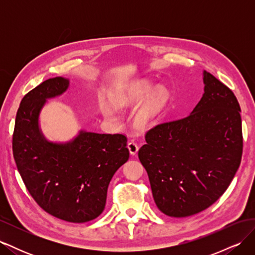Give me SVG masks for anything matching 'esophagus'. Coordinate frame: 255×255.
Here are the masks:
<instances>
[{
	"instance_id": "esophagus-1",
	"label": "esophagus",
	"mask_w": 255,
	"mask_h": 255,
	"mask_svg": "<svg viewBox=\"0 0 255 255\" xmlns=\"http://www.w3.org/2000/svg\"><path fill=\"white\" fill-rule=\"evenodd\" d=\"M128 148L129 150V153L132 154V155H135V154H137L138 149H139V146H138V144L134 140H130L128 143Z\"/></svg>"
}]
</instances>
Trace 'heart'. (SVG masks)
Returning a JSON list of instances; mask_svg holds the SVG:
<instances>
[{
    "label": "heart",
    "instance_id": "heart-1",
    "mask_svg": "<svg viewBox=\"0 0 255 255\" xmlns=\"http://www.w3.org/2000/svg\"><path fill=\"white\" fill-rule=\"evenodd\" d=\"M151 87L152 86L150 83H139L135 85L129 92L128 100H130V101H142L148 96ZM167 99L168 92L163 87H157L151 92V95L145 100L143 106L141 107L139 115H138V120L141 125H146V123H149L156 117L161 110L164 109ZM102 112L106 116L113 115V109L111 106H102Z\"/></svg>",
    "mask_w": 255,
    "mask_h": 255
}]
</instances>
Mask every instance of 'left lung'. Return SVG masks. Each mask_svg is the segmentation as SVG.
<instances>
[{"label": "left lung", "mask_w": 255, "mask_h": 255, "mask_svg": "<svg viewBox=\"0 0 255 255\" xmlns=\"http://www.w3.org/2000/svg\"><path fill=\"white\" fill-rule=\"evenodd\" d=\"M204 94L182 119L145 133L138 157L145 168L160 212L188 217L225 194L241 165V106L233 91L206 71Z\"/></svg>", "instance_id": "left-lung-1"}]
</instances>
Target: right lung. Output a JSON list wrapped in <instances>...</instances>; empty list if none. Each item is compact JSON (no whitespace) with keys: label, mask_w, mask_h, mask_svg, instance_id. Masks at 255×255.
Segmentation results:
<instances>
[{"label":"right lung","mask_w":255,"mask_h":255,"mask_svg":"<svg viewBox=\"0 0 255 255\" xmlns=\"http://www.w3.org/2000/svg\"><path fill=\"white\" fill-rule=\"evenodd\" d=\"M69 81L57 76L24 96L16 116L12 153L30 196L43 211L61 220L96 219L106 203L113 175L128 161V138L122 134L81 130L72 141L54 143L40 132L38 118L47 99L65 92Z\"/></svg>","instance_id":"1"}]
</instances>
